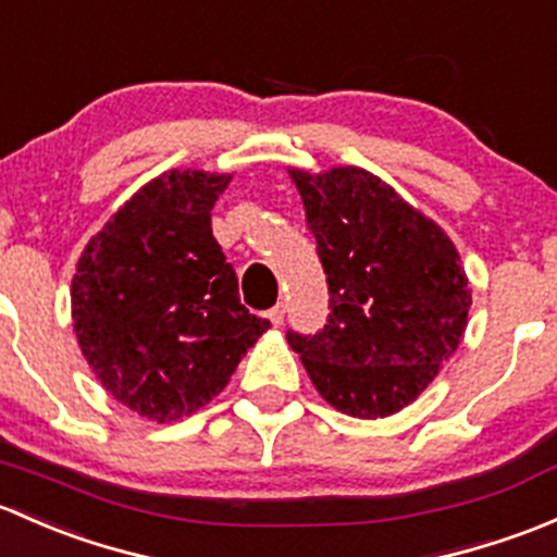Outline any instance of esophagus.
<instances>
[{
	"label": "esophagus",
	"instance_id": "1",
	"mask_svg": "<svg viewBox=\"0 0 557 557\" xmlns=\"http://www.w3.org/2000/svg\"><path fill=\"white\" fill-rule=\"evenodd\" d=\"M284 313H286V306L284 302H278V306H273L271 311H268V319H271L273 326H278V324H284Z\"/></svg>",
	"mask_w": 557,
	"mask_h": 557
}]
</instances>
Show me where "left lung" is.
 I'll return each instance as SVG.
<instances>
[{
	"label": "left lung",
	"instance_id": "left-lung-1",
	"mask_svg": "<svg viewBox=\"0 0 557 557\" xmlns=\"http://www.w3.org/2000/svg\"><path fill=\"white\" fill-rule=\"evenodd\" d=\"M330 286L317 335L289 330L321 397L354 418L410 405L448 362L472 306L467 273L443 227L370 171H289Z\"/></svg>",
	"mask_w": 557,
	"mask_h": 557
}]
</instances>
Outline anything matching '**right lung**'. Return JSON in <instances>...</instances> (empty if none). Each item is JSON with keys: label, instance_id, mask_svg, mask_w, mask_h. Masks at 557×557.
I'll list each match as a JSON object with an SVG mask.
<instances>
[{"label": "right lung", "instance_id": "obj_1", "mask_svg": "<svg viewBox=\"0 0 557 557\" xmlns=\"http://www.w3.org/2000/svg\"><path fill=\"white\" fill-rule=\"evenodd\" d=\"M231 174L169 171L85 246L72 319L101 386L165 423L222 392L271 321L240 306L238 276L211 233Z\"/></svg>", "mask_w": 557, "mask_h": 557}]
</instances>
